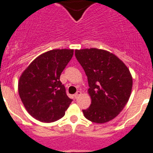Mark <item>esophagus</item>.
I'll return each mask as SVG.
<instances>
[{
    "mask_svg": "<svg viewBox=\"0 0 153 153\" xmlns=\"http://www.w3.org/2000/svg\"><path fill=\"white\" fill-rule=\"evenodd\" d=\"M81 94H82L81 91H77L76 94H74V98H76V99H77V98H79V96H81Z\"/></svg>",
    "mask_w": 153,
    "mask_h": 153,
    "instance_id": "34e87169",
    "label": "esophagus"
}]
</instances>
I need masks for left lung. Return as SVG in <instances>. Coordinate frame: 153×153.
Listing matches in <instances>:
<instances>
[{"instance_id": "1", "label": "left lung", "mask_w": 153, "mask_h": 153, "mask_svg": "<svg viewBox=\"0 0 153 153\" xmlns=\"http://www.w3.org/2000/svg\"><path fill=\"white\" fill-rule=\"evenodd\" d=\"M75 57L85 71L91 104L83 109L86 119L102 124L111 121L123 109L130 97L133 79L121 59L97 48L75 50Z\"/></svg>"}]
</instances>
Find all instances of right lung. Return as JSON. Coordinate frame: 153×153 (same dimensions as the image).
Here are the masks:
<instances>
[{
  "label": "right lung",
  "mask_w": 153,
  "mask_h": 153,
  "mask_svg": "<svg viewBox=\"0 0 153 153\" xmlns=\"http://www.w3.org/2000/svg\"><path fill=\"white\" fill-rule=\"evenodd\" d=\"M73 54L71 49L47 51L33 60L21 74L19 95L35 119L50 123L65 115L72 99L67 95L59 78Z\"/></svg>",
  "instance_id": "right-lung-1"
}]
</instances>
